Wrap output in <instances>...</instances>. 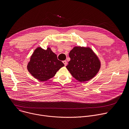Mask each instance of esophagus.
<instances>
[{
    "mask_svg": "<svg viewBox=\"0 0 129 129\" xmlns=\"http://www.w3.org/2000/svg\"><path fill=\"white\" fill-rule=\"evenodd\" d=\"M63 63H64V65L66 66V65H67V61H63Z\"/></svg>",
    "mask_w": 129,
    "mask_h": 129,
    "instance_id": "obj_1",
    "label": "esophagus"
}]
</instances>
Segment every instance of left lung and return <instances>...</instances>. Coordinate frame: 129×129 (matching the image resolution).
I'll return each mask as SVG.
<instances>
[{"mask_svg": "<svg viewBox=\"0 0 129 129\" xmlns=\"http://www.w3.org/2000/svg\"><path fill=\"white\" fill-rule=\"evenodd\" d=\"M69 56L70 61L66 68L72 77L80 82L93 78L101 68L100 60L89 47L75 46Z\"/></svg>", "mask_w": 129, "mask_h": 129, "instance_id": "obj_1", "label": "left lung"}]
</instances>
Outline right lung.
<instances>
[{
    "mask_svg": "<svg viewBox=\"0 0 129 129\" xmlns=\"http://www.w3.org/2000/svg\"><path fill=\"white\" fill-rule=\"evenodd\" d=\"M64 64L50 47L46 50L38 47L35 49L27 64L28 72L36 79L46 81L53 77Z\"/></svg>",
    "mask_w": 129,
    "mask_h": 129,
    "instance_id": "add662e5",
    "label": "right lung"
}]
</instances>
